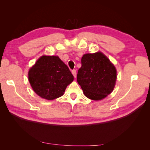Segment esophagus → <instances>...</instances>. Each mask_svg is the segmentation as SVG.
<instances>
[{"instance_id": "34e87169", "label": "esophagus", "mask_w": 150, "mask_h": 150, "mask_svg": "<svg viewBox=\"0 0 150 150\" xmlns=\"http://www.w3.org/2000/svg\"><path fill=\"white\" fill-rule=\"evenodd\" d=\"M71 73H72L73 75L74 76V77L76 78V77H77V73H76V70H75V69H73Z\"/></svg>"}]
</instances>
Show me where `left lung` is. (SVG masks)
Segmentation results:
<instances>
[{
	"label": "left lung",
	"mask_w": 150,
	"mask_h": 150,
	"mask_svg": "<svg viewBox=\"0 0 150 150\" xmlns=\"http://www.w3.org/2000/svg\"><path fill=\"white\" fill-rule=\"evenodd\" d=\"M77 82L86 97L100 100L113 91L117 71L108 57L102 52L86 53L81 59Z\"/></svg>",
	"instance_id": "1"
}]
</instances>
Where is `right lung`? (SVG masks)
<instances>
[{
    "instance_id": "obj_1",
    "label": "right lung",
    "mask_w": 150,
    "mask_h": 150,
    "mask_svg": "<svg viewBox=\"0 0 150 150\" xmlns=\"http://www.w3.org/2000/svg\"><path fill=\"white\" fill-rule=\"evenodd\" d=\"M28 80L39 96L51 100L63 95L73 76L58 56L43 55L30 69Z\"/></svg>"
}]
</instances>
